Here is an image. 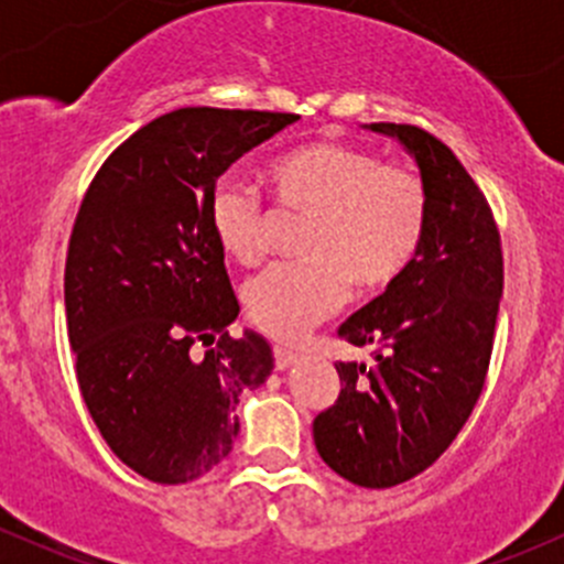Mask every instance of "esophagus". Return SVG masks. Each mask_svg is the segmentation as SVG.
<instances>
[{"instance_id": "1", "label": "esophagus", "mask_w": 564, "mask_h": 564, "mask_svg": "<svg viewBox=\"0 0 564 564\" xmlns=\"http://www.w3.org/2000/svg\"><path fill=\"white\" fill-rule=\"evenodd\" d=\"M272 357H275L278 371H286V368H292L294 362H297V351L286 349V346H275V349H272Z\"/></svg>"}]
</instances>
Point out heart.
I'll return each mask as SVG.
<instances>
[{"instance_id": "heart-1", "label": "heart", "mask_w": 564, "mask_h": 564, "mask_svg": "<svg viewBox=\"0 0 564 564\" xmlns=\"http://www.w3.org/2000/svg\"><path fill=\"white\" fill-rule=\"evenodd\" d=\"M272 209L240 174L220 176L209 229L220 250L256 264L278 220H303L300 261L267 270L242 294L248 322L294 340L340 308L349 283L360 294L390 289L417 259L429 229V187L414 169L384 163L346 141H314L267 166Z\"/></svg>"}]
</instances>
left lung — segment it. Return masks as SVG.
I'll use <instances>...</instances> for the list:
<instances>
[{
    "label": "left lung",
    "mask_w": 564,
    "mask_h": 564,
    "mask_svg": "<svg viewBox=\"0 0 564 564\" xmlns=\"http://www.w3.org/2000/svg\"><path fill=\"white\" fill-rule=\"evenodd\" d=\"M414 155L429 187V229L403 278L340 324L373 366L335 362L338 401L316 414L324 464L362 488H390L429 469L469 420L494 349L505 267L480 187L436 135L373 122Z\"/></svg>",
    "instance_id": "8db88e82"
}]
</instances>
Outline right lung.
<instances>
[{
	"mask_svg": "<svg viewBox=\"0 0 564 564\" xmlns=\"http://www.w3.org/2000/svg\"><path fill=\"white\" fill-rule=\"evenodd\" d=\"M297 119L176 108L106 158L78 207L65 261L78 390L113 456L147 480L176 486L218 466L240 431V392L270 377V344L229 335L240 303L209 196L237 158Z\"/></svg>",
	"mask_w": 564,
	"mask_h": 564,
	"instance_id": "1",
	"label": "right lung"
}]
</instances>
